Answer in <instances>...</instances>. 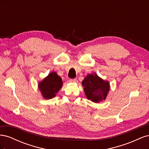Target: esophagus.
Wrapping results in <instances>:
<instances>
[{
	"label": "esophagus",
	"instance_id": "34e87169",
	"mask_svg": "<svg viewBox=\"0 0 149 149\" xmlns=\"http://www.w3.org/2000/svg\"><path fill=\"white\" fill-rule=\"evenodd\" d=\"M70 81L71 83H77L78 82V80L74 78V79H70Z\"/></svg>",
	"mask_w": 149,
	"mask_h": 149
}]
</instances>
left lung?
<instances>
[{"instance_id":"obj_1","label":"left lung","mask_w":149,"mask_h":149,"mask_svg":"<svg viewBox=\"0 0 149 149\" xmlns=\"http://www.w3.org/2000/svg\"><path fill=\"white\" fill-rule=\"evenodd\" d=\"M87 98L94 102L105 100L109 91V83L95 74H88L82 81Z\"/></svg>"}]
</instances>
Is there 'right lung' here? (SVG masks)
Returning a JSON list of instances; mask_svg holds the SVG:
<instances>
[{
	"mask_svg": "<svg viewBox=\"0 0 149 149\" xmlns=\"http://www.w3.org/2000/svg\"><path fill=\"white\" fill-rule=\"evenodd\" d=\"M63 85L62 79L55 72H52L47 78L38 84L39 89L45 99H51L61 89Z\"/></svg>",
	"mask_w": 149,
	"mask_h": 149,
	"instance_id": "obj_1",
	"label": "right lung"
}]
</instances>
